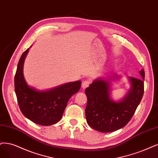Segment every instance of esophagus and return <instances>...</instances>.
I'll return each instance as SVG.
<instances>
[{"instance_id":"obj_1","label":"esophagus","mask_w":158,"mask_h":158,"mask_svg":"<svg viewBox=\"0 0 158 158\" xmlns=\"http://www.w3.org/2000/svg\"><path fill=\"white\" fill-rule=\"evenodd\" d=\"M89 84H90V81H83V83H82V86H82V89L83 90L86 89L87 87L89 86Z\"/></svg>"}]
</instances>
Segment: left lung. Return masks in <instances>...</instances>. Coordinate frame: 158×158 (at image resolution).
Listing matches in <instances>:
<instances>
[{
	"instance_id": "left-lung-1",
	"label": "left lung",
	"mask_w": 158,
	"mask_h": 158,
	"mask_svg": "<svg viewBox=\"0 0 158 158\" xmlns=\"http://www.w3.org/2000/svg\"><path fill=\"white\" fill-rule=\"evenodd\" d=\"M140 79L128 77L130 89L119 102L110 98V81L120 77L113 73L107 79L99 77L85 89V109L88 124L98 131L108 133L121 129L132 118L144 94V71L139 72Z\"/></svg>"
}]
</instances>
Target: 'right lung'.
Returning <instances> with one entry per match:
<instances>
[{"mask_svg": "<svg viewBox=\"0 0 158 158\" xmlns=\"http://www.w3.org/2000/svg\"><path fill=\"white\" fill-rule=\"evenodd\" d=\"M29 51L22 54L14 78L15 92L21 111L26 118L42 126H51L59 121L69 98L79 92L81 81L68 83L48 90L29 86L23 75V64Z\"/></svg>", "mask_w": 158, "mask_h": 158, "instance_id": "right-lung-1", "label": "right lung"}]
</instances>
